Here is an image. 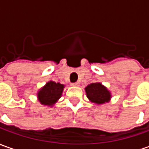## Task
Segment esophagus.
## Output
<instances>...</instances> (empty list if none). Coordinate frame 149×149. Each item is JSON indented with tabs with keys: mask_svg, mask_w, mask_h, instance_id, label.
Returning <instances> with one entry per match:
<instances>
[{
	"mask_svg": "<svg viewBox=\"0 0 149 149\" xmlns=\"http://www.w3.org/2000/svg\"><path fill=\"white\" fill-rule=\"evenodd\" d=\"M79 85V82H73V83H71V86H78Z\"/></svg>",
	"mask_w": 149,
	"mask_h": 149,
	"instance_id": "1",
	"label": "esophagus"
}]
</instances>
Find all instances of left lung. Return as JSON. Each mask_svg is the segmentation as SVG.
Here are the masks:
<instances>
[{
	"label": "left lung",
	"instance_id": "8db88e82",
	"mask_svg": "<svg viewBox=\"0 0 149 149\" xmlns=\"http://www.w3.org/2000/svg\"><path fill=\"white\" fill-rule=\"evenodd\" d=\"M89 100L97 104L108 103L111 99V93L101 83H91L85 88Z\"/></svg>",
	"mask_w": 149,
	"mask_h": 149
}]
</instances>
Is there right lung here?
<instances>
[{"instance_id":"obj_1","label":"right lung","mask_w":149,"mask_h":149,"mask_svg":"<svg viewBox=\"0 0 149 149\" xmlns=\"http://www.w3.org/2000/svg\"><path fill=\"white\" fill-rule=\"evenodd\" d=\"M64 85L49 81L37 93V98L40 104L52 107L61 97Z\"/></svg>"}]
</instances>
